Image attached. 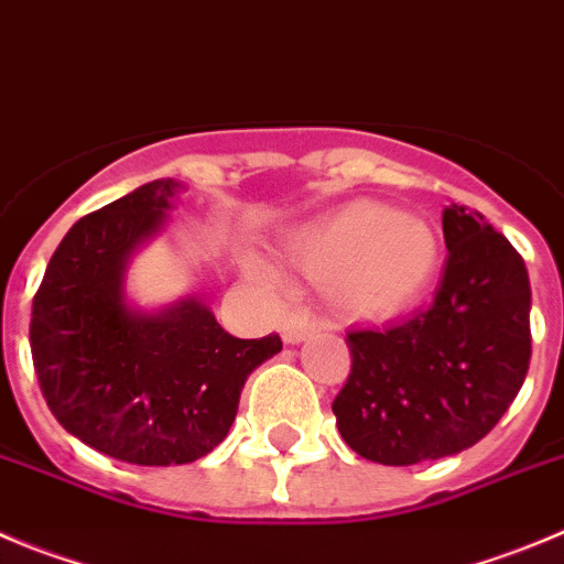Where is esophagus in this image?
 I'll return each mask as SVG.
<instances>
[{"label": "esophagus", "mask_w": 564, "mask_h": 564, "mask_svg": "<svg viewBox=\"0 0 564 564\" xmlns=\"http://www.w3.org/2000/svg\"><path fill=\"white\" fill-rule=\"evenodd\" d=\"M313 329H315V321L310 318V315H302V313L288 315V318L282 321V326H279V332H282V340L285 343H302Z\"/></svg>", "instance_id": "34e87169"}]
</instances>
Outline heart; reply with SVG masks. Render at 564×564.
Returning <instances> with one entry per match:
<instances>
[{
	"instance_id": "heart-1",
	"label": "heart",
	"mask_w": 564,
	"mask_h": 564,
	"mask_svg": "<svg viewBox=\"0 0 564 564\" xmlns=\"http://www.w3.org/2000/svg\"><path fill=\"white\" fill-rule=\"evenodd\" d=\"M293 260L307 273L329 279L343 310L390 315L410 307L437 268L432 224L382 205H351L293 240ZM268 282L276 273L257 265Z\"/></svg>"
}]
</instances>
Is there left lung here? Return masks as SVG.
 <instances>
[{
    "instance_id": "left-lung-1",
    "label": "left lung",
    "mask_w": 564,
    "mask_h": 564,
    "mask_svg": "<svg viewBox=\"0 0 564 564\" xmlns=\"http://www.w3.org/2000/svg\"><path fill=\"white\" fill-rule=\"evenodd\" d=\"M446 268L434 302L346 335L351 373L332 401L359 457L415 465L479 443L507 412L532 359L523 257L479 213L443 210Z\"/></svg>"
}]
</instances>
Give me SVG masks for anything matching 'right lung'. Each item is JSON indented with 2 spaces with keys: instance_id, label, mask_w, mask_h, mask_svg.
<instances>
[{
  "instance_id": "1",
  "label": "right lung",
  "mask_w": 564,
  "mask_h": 564,
  "mask_svg": "<svg viewBox=\"0 0 564 564\" xmlns=\"http://www.w3.org/2000/svg\"><path fill=\"white\" fill-rule=\"evenodd\" d=\"M176 187L149 182L79 218L32 299V366L52 415L85 446L132 465L210 454L249 373L282 351L279 335L232 337L198 299L154 315L127 304V260L163 227Z\"/></svg>"
}]
</instances>
